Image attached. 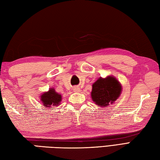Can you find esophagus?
<instances>
[{"instance_id":"1","label":"esophagus","mask_w":160,"mask_h":160,"mask_svg":"<svg viewBox=\"0 0 160 160\" xmlns=\"http://www.w3.org/2000/svg\"><path fill=\"white\" fill-rule=\"evenodd\" d=\"M73 92H80V88H78V87H75L73 88Z\"/></svg>"}]
</instances>
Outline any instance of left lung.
Here are the masks:
<instances>
[{"label": "left lung", "instance_id": "obj_1", "mask_svg": "<svg viewBox=\"0 0 160 160\" xmlns=\"http://www.w3.org/2000/svg\"><path fill=\"white\" fill-rule=\"evenodd\" d=\"M122 90L121 83L112 75L100 77L93 83L91 97L96 105L105 108L120 97Z\"/></svg>", "mask_w": 160, "mask_h": 160}]
</instances>
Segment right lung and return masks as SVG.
Wrapping results in <instances>:
<instances>
[{
	"label": "right lung",
	"instance_id": "add662e5",
	"mask_svg": "<svg viewBox=\"0 0 160 160\" xmlns=\"http://www.w3.org/2000/svg\"><path fill=\"white\" fill-rule=\"evenodd\" d=\"M62 95L57 93L55 91V89L52 88H50L48 92H43L40 96V100L42 102V105L47 108L59 106L62 102Z\"/></svg>",
	"mask_w": 160,
	"mask_h": 160
}]
</instances>
